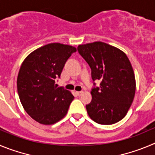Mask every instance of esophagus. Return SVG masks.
<instances>
[{"label":"esophagus","instance_id":"1","mask_svg":"<svg viewBox=\"0 0 155 155\" xmlns=\"http://www.w3.org/2000/svg\"><path fill=\"white\" fill-rule=\"evenodd\" d=\"M83 91H77L76 92V94L78 95V96H81V95L83 94Z\"/></svg>","mask_w":155,"mask_h":155}]
</instances>
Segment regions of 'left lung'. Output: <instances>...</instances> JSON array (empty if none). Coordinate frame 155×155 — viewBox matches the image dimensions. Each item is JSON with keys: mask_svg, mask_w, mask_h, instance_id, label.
I'll return each mask as SVG.
<instances>
[{"mask_svg": "<svg viewBox=\"0 0 155 155\" xmlns=\"http://www.w3.org/2000/svg\"><path fill=\"white\" fill-rule=\"evenodd\" d=\"M77 49L91 68L93 80L100 81V87L92 89V100L86 106L88 115L100 124L117 123L134 98L136 82L130 62L124 51L102 41L80 45Z\"/></svg>", "mask_w": 155, "mask_h": 155, "instance_id": "1", "label": "left lung"}]
</instances>
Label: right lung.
Returning a JSON list of instances; mask_svg holds the SVG:
<instances>
[{"label": "right lung", "instance_id": "add662e5", "mask_svg": "<svg viewBox=\"0 0 155 155\" xmlns=\"http://www.w3.org/2000/svg\"><path fill=\"white\" fill-rule=\"evenodd\" d=\"M76 48L50 43L29 54L22 62L17 79L20 101L25 110L39 124L51 125L66 115L74 97L55 86L65 63Z\"/></svg>", "mask_w": 155, "mask_h": 155}]
</instances>
